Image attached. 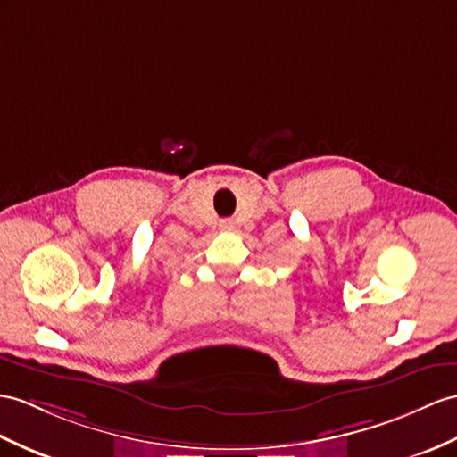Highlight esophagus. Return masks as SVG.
<instances>
[{"label":"esophagus","instance_id":"esophagus-1","mask_svg":"<svg viewBox=\"0 0 457 457\" xmlns=\"http://www.w3.org/2000/svg\"><path fill=\"white\" fill-rule=\"evenodd\" d=\"M219 227H220V230H232V228H235V220L222 219V220L219 222Z\"/></svg>","mask_w":457,"mask_h":457}]
</instances>
